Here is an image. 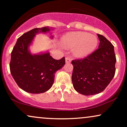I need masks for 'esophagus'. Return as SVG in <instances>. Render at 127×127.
<instances>
[{
	"label": "esophagus",
	"mask_w": 127,
	"mask_h": 127,
	"mask_svg": "<svg viewBox=\"0 0 127 127\" xmlns=\"http://www.w3.org/2000/svg\"><path fill=\"white\" fill-rule=\"evenodd\" d=\"M65 62L66 63H70L71 62V59L70 57H66L65 58Z\"/></svg>",
	"instance_id": "34e87169"
}]
</instances>
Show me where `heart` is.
Wrapping results in <instances>:
<instances>
[{
	"mask_svg": "<svg viewBox=\"0 0 127 127\" xmlns=\"http://www.w3.org/2000/svg\"><path fill=\"white\" fill-rule=\"evenodd\" d=\"M62 42L69 48H75L73 53L79 57H85L92 53L98 45L97 36L87 32H70L63 36Z\"/></svg>",
	"mask_w": 127,
	"mask_h": 127,
	"instance_id": "b5f03b06",
	"label": "heart"
}]
</instances>
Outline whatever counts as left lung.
Returning <instances> with one entry per match:
<instances>
[{"instance_id": "obj_1", "label": "left lung", "mask_w": 127, "mask_h": 127, "mask_svg": "<svg viewBox=\"0 0 127 127\" xmlns=\"http://www.w3.org/2000/svg\"><path fill=\"white\" fill-rule=\"evenodd\" d=\"M97 36L98 48L84 59L72 62L73 85L76 91L85 95H94L104 90L116 70L114 46L104 36Z\"/></svg>"}]
</instances>
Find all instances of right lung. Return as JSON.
Returning a JSON list of instances; mask_svg holds the SVG:
<instances>
[{
    "label": "right lung",
    "instance_id": "1",
    "mask_svg": "<svg viewBox=\"0 0 127 127\" xmlns=\"http://www.w3.org/2000/svg\"><path fill=\"white\" fill-rule=\"evenodd\" d=\"M51 29L44 27L26 32L18 39L11 52V75L18 87L27 93L40 94L49 90L53 85L55 72L65 64L64 57L57 60L48 52L32 54L29 51L36 34Z\"/></svg>",
    "mask_w": 127,
    "mask_h": 127
}]
</instances>
